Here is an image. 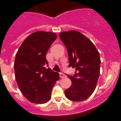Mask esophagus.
<instances>
[{
	"mask_svg": "<svg viewBox=\"0 0 121 121\" xmlns=\"http://www.w3.org/2000/svg\"><path fill=\"white\" fill-rule=\"evenodd\" d=\"M60 77L61 78H63L65 77V75H64V74L63 73H60Z\"/></svg>",
	"mask_w": 121,
	"mask_h": 121,
	"instance_id": "obj_1",
	"label": "esophagus"
}]
</instances>
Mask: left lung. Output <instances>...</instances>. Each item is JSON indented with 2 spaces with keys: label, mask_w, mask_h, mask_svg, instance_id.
<instances>
[{
  "label": "left lung",
  "mask_w": 121,
  "mask_h": 121,
  "mask_svg": "<svg viewBox=\"0 0 121 121\" xmlns=\"http://www.w3.org/2000/svg\"><path fill=\"white\" fill-rule=\"evenodd\" d=\"M67 49L69 64L75 68L73 76L67 75L71 81L65 90V97L72 101H82L93 93L100 73L99 54L92 41L75 30L60 33Z\"/></svg>",
  "instance_id": "8db88e82"
}]
</instances>
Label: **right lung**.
Masks as SVG:
<instances>
[{
    "label": "right lung",
    "instance_id": "add662e5",
    "mask_svg": "<svg viewBox=\"0 0 121 121\" xmlns=\"http://www.w3.org/2000/svg\"><path fill=\"white\" fill-rule=\"evenodd\" d=\"M57 39L53 32L36 31L24 40L14 60L17 84L24 97L35 104L49 101L53 88L59 80V74L48 66L46 54Z\"/></svg>",
    "mask_w": 121,
    "mask_h": 121
}]
</instances>
